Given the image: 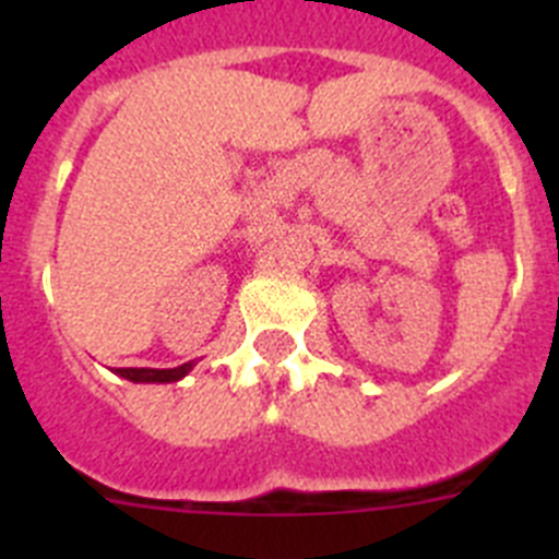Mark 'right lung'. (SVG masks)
I'll use <instances>...</instances> for the list:
<instances>
[{
    "instance_id": "1",
    "label": "right lung",
    "mask_w": 559,
    "mask_h": 559,
    "mask_svg": "<svg viewBox=\"0 0 559 559\" xmlns=\"http://www.w3.org/2000/svg\"><path fill=\"white\" fill-rule=\"evenodd\" d=\"M192 369V360L190 364H181L176 369H117V374L126 380H133V383H176V380L185 378L187 372Z\"/></svg>"
}]
</instances>
